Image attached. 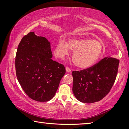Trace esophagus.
<instances>
[{
  "instance_id": "esophagus-1",
  "label": "esophagus",
  "mask_w": 129,
  "mask_h": 129,
  "mask_svg": "<svg viewBox=\"0 0 129 129\" xmlns=\"http://www.w3.org/2000/svg\"><path fill=\"white\" fill-rule=\"evenodd\" d=\"M65 69H66V72H68V73H71V69L69 68L66 67V68H65Z\"/></svg>"
}]
</instances>
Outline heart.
<instances>
[{
    "instance_id": "obj_1",
    "label": "heart",
    "mask_w": 129,
    "mask_h": 129,
    "mask_svg": "<svg viewBox=\"0 0 129 129\" xmlns=\"http://www.w3.org/2000/svg\"><path fill=\"white\" fill-rule=\"evenodd\" d=\"M73 51L72 60L78 68L88 69L97 62L103 51L101 42L96 40L84 38L69 39L67 43L60 39L54 47V54L57 57L64 58L69 52Z\"/></svg>"
}]
</instances>
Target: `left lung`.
<instances>
[{
  "mask_svg": "<svg viewBox=\"0 0 129 129\" xmlns=\"http://www.w3.org/2000/svg\"><path fill=\"white\" fill-rule=\"evenodd\" d=\"M119 60L104 58L89 68L73 71V93L83 103L100 101L108 94L115 82Z\"/></svg>",
  "mask_w": 129,
  "mask_h": 129,
  "instance_id": "left-lung-1",
  "label": "left lung"
}]
</instances>
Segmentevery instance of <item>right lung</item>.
Segmentation results:
<instances>
[{"mask_svg":"<svg viewBox=\"0 0 129 129\" xmlns=\"http://www.w3.org/2000/svg\"><path fill=\"white\" fill-rule=\"evenodd\" d=\"M51 43L34 32L23 37L17 47L15 68L17 80L30 99L51 100L65 73L64 65L52 59Z\"/></svg>","mask_w":129,"mask_h":129,"instance_id":"add662e5","label":"right lung"}]
</instances>
